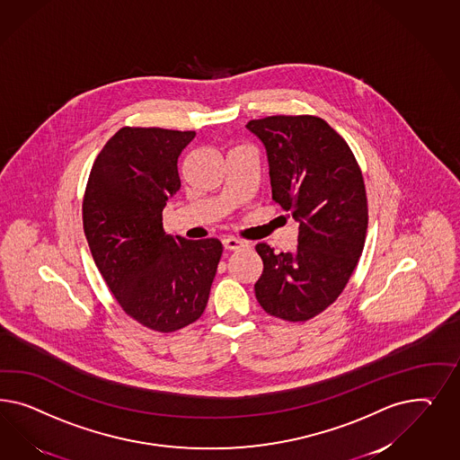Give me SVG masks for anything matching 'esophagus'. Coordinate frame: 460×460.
<instances>
[{
	"mask_svg": "<svg viewBox=\"0 0 460 460\" xmlns=\"http://www.w3.org/2000/svg\"><path fill=\"white\" fill-rule=\"evenodd\" d=\"M224 250L227 251H237L241 248H244V243L239 241L236 237H226L223 241Z\"/></svg>",
	"mask_w": 460,
	"mask_h": 460,
	"instance_id": "obj_1",
	"label": "esophagus"
}]
</instances>
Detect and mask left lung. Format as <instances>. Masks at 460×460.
<instances>
[{"instance_id": "obj_1", "label": "left lung", "mask_w": 460, "mask_h": 460, "mask_svg": "<svg viewBox=\"0 0 460 460\" xmlns=\"http://www.w3.org/2000/svg\"><path fill=\"white\" fill-rule=\"evenodd\" d=\"M265 145L273 200L298 223L295 251H256L254 295L266 314L306 322L332 305L359 263L367 231L361 167L332 126L312 114H279L246 125Z\"/></svg>"}]
</instances>
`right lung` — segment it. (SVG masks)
Segmentation results:
<instances>
[{
	"label": "right lung",
	"mask_w": 460,
	"mask_h": 460,
	"mask_svg": "<svg viewBox=\"0 0 460 460\" xmlns=\"http://www.w3.org/2000/svg\"><path fill=\"white\" fill-rule=\"evenodd\" d=\"M195 131L125 126L99 152L83 200L84 234L99 273L126 314L156 332L197 321L223 254L219 239L164 231L181 190L179 158Z\"/></svg>",
	"instance_id": "right-lung-1"
}]
</instances>
